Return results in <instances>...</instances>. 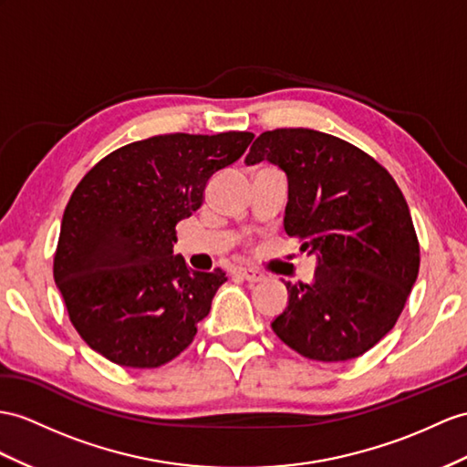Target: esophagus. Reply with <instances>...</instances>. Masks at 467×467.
Returning <instances> with one entry per match:
<instances>
[{
    "mask_svg": "<svg viewBox=\"0 0 467 467\" xmlns=\"http://www.w3.org/2000/svg\"><path fill=\"white\" fill-rule=\"evenodd\" d=\"M235 273L249 283H257V281L264 279V273L257 271V269H252V267H237Z\"/></svg>",
    "mask_w": 467,
    "mask_h": 467,
    "instance_id": "esophagus-1",
    "label": "esophagus"
}]
</instances>
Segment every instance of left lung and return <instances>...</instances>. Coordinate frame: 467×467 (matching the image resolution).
Wrapping results in <instances>:
<instances>
[{
    "label": "left lung",
    "instance_id": "left-lung-1",
    "mask_svg": "<svg viewBox=\"0 0 467 467\" xmlns=\"http://www.w3.org/2000/svg\"><path fill=\"white\" fill-rule=\"evenodd\" d=\"M287 174L285 232L317 254L313 283L291 285L275 335L311 360L365 355L400 317L418 277L420 244L400 188L372 156L333 134H259L245 164Z\"/></svg>",
    "mask_w": 467,
    "mask_h": 467
}]
</instances>
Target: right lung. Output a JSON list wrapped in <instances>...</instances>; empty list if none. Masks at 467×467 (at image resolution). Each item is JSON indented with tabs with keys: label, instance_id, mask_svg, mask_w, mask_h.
Listing matches in <instances>:
<instances>
[{
	"label": "right lung",
	"instance_id": "right-lung-1",
	"mask_svg": "<svg viewBox=\"0 0 467 467\" xmlns=\"http://www.w3.org/2000/svg\"><path fill=\"white\" fill-rule=\"evenodd\" d=\"M254 132L158 134L102 158L67 203L53 277L85 343L110 362L156 368L196 337L223 269L192 271L174 255L176 223Z\"/></svg>",
	"mask_w": 467,
	"mask_h": 467
}]
</instances>
